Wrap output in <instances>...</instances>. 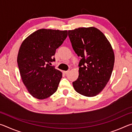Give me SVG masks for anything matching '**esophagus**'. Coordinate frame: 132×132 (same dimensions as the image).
<instances>
[{
    "label": "esophagus",
    "instance_id": "obj_1",
    "mask_svg": "<svg viewBox=\"0 0 132 132\" xmlns=\"http://www.w3.org/2000/svg\"><path fill=\"white\" fill-rule=\"evenodd\" d=\"M69 71H70V70H68L67 71H63V73H64V74H67V73H68Z\"/></svg>",
    "mask_w": 132,
    "mask_h": 132
}]
</instances>
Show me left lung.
<instances>
[{"label":"left lung","mask_w":132,"mask_h":132,"mask_svg":"<svg viewBox=\"0 0 132 132\" xmlns=\"http://www.w3.org/2000/svg\"><path fill=\"white\" fill-rule=\"evenodd\" d=\"M73 50L80 61L79 77L73 82L76 92L94 97L108 83L112 72L115 56L110 42L97 28L80 27L68 31Z\"/></svg>","instance_id":"obj_1"}]
</instances>
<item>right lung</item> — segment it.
<instances>
[{"instance_id":"add662e5","label":"right lung","mask_w":132,"mask_h":132,"mask_svg":"<svg viewBox=\"0 0 132 132\" xmlns=\"http://www.w3.org/2000/svg\"><path fill=\"white\" fill-rule=\"evenodd\" d=\"M68 31L39 29L24 40L19 49L17 63L24 84L33 97L43 100L56 91L61 71L51 66L56 50L63 44Z\"/></svg>"}]
</instances>
